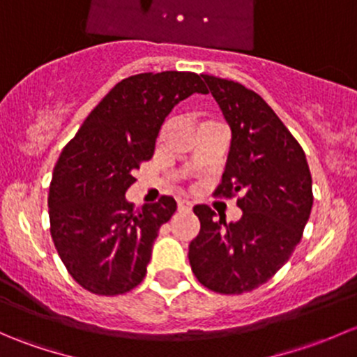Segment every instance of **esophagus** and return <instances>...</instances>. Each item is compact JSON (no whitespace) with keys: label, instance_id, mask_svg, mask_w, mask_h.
Segmentation results:
<instances>
[{"label":"esophagus","instance_id":"obj_1","mask_svg":"<svg viewBox=\"0 0 357 357\" xmlns=\"http://www.w3.org/2000/svg\"><path fill=\"white\" fill-rule=\"evenodd\" d=\"M179 212H192V202L190 200H178Z\"/></svg>","mask_w":357,"mask_h":357}]
</instances>
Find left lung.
Segmentation results:
<instances>
[{"label":"left lung","instance_id":"1","mask_svg":"<svg viewBox=\"0 0 357 357\" xmlns=\"http://www.w3.org/2000/svg\"><path fill=\"white\" fill-rule=\"evenodd\" d=\"M231 128V150L214 195L233 199L240 221L226 225L195 205L200 233L190 243L193 275L208 290L252 291L276 275L301 242L312 207V179L302 146L278 115L240 82L202 74Z\"/></svg>","mask_w":357,"mask_h":357}]
</instances>
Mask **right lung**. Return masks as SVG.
<instances>
[{
    "instance_id": "1",
    "label": "right lung",
    "mask_w": 357,
    "mask_h": 357,
    "mask_svg": "<svg viewBox=\"0 0 357 357\" xmlns=\"http://www.w3.org/2000/svg\"><path fill=\"white\" fill-rule=\"evenodd\" d=\"M193 93H208L195 72L122 79L63 146L50 183V233L68 275L84 290L121 295L145 278L176 200L162 195L135 208L124 195L136 169L152 158L164 119Z\"/></svg>"
}]
</instances>
